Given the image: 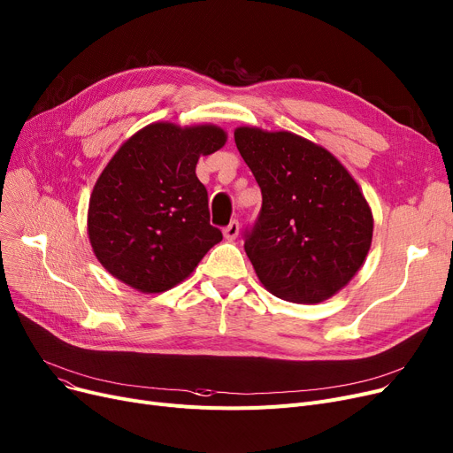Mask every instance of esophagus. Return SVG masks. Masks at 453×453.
Wrapping results in <instances>:
<instances>
[{
	"label": "esophagus",
	"mask_w": 453,
	"mask_h": 453,
	"mask_svg": "<svg viewBox=\"0 0 453 453\" xmlns=\"http://www.w3.org/2000/svg\"><path fill=\"white\" fill-rule=\"evenodd\" d=\"M239 233H241V224H239V220H231L229 224H227V227H224V236L227 241H234L236 236H239Z\"/></svg>",
	"instance_id": "34e87169"
}]
</instances>
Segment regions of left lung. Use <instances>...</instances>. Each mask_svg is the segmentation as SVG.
<instances>
[{"label":"left lung","mask_w":453,"mask_h":453,"mask_svg":"<svg viewBox=\"0 0 453 453\" xmlns=\"http://www.w3.org/2000/svg\"><path fill=\"white\" fill-rule=\"evenodd\" d=\"M260 193L244 250L258 280L279 299L314 304L340 292L364 265L372 212L345 166L292 132L234 130Z\"/></svg>","instance_id":"left-lung-1"}]
</instances>
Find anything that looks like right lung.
Masks as SVG:
<instances>
[{
  "label": "right lung",
  "instance_id": "obj_1",
  "mask_svg": "<svg viewBox=\"0 0 453 453\" xmlns=\"http://www.w3.org/2000/svg\"><path fill=\"white\" fill-rule=\"evenodd\" d=\"M214 125L152 123L127 139L93 187L88 234L95 257L142 294L176 287L222 241L209 222L200 156L226 145Z\"/></svg>",
  "mask_w": 453,
  "mask_h": 453
}]
</instances>
